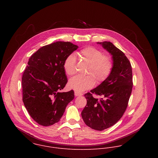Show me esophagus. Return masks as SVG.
<instances>
[{"instance_id":"1","label":"esophagus","mask_w":158,"mask_h":158,"mask_svg":"<svg viewBox=\"0 0 158 158\" xmlns=\"http://www.w3.org/2000/svg\"><path fill=\"white\" fill-rule=\"evenodd\" d=\"M83 94L81 93V92H77V91H75V96H81Z\"/></svg>"}]
</instances>
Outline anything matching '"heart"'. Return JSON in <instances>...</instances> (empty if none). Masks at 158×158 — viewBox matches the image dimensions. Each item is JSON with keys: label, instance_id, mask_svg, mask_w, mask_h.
<instances>
[{"label": "heart", "instance_id": "obj_1", "mask_svg": "<svg viewBox=\"0 0 158 158\" xmlns=\"http://www.w3.org/2000/svg\"><path fill=\"white\" fill-rule=\"evenodd\" d=\"M79 56L89 64L86 71L87 76H76L71 78L69 87L77 92H83L94 87L95 80L101 83L108 79L113 72L114 60L111 55L104 54L103 52L96 47L89 46L78 52ZM77 59L74 54L69 55L64 60L63 68L68 76L76 73Z\"/></svg>", "mask_w": 158, "mask_h": 158}]
</instances>
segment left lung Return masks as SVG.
I'll use <instances>...</instances> for the list:
<instances>
[{"label": "left lung", "mask_w": 158, "mask_h": 158, "mask_svg": "<svg viewBox=\"0 0 158 158\" xmlns=\"http://www.w3.org/2000/svg\"><path fill=\"white\" fill-rule=\"evenodd\" d=\"M97 43L111 54L114 66L106 80L85 94L87 104L81 116L89 127L102 131L115 124L125 112L133 83L131 65L124 53L111 42ZM93 94L102 98H95Z\"/></svg>", "instance_id": "obj_1"}]
</instances>
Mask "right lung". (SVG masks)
Returning a JSON list of instances; mask_svg holds the SVG:
<instances>
[{"mask_svg": "<svg viewBox=\"0 0 158 158\" xmlns=\"http://www.w3.org/2000/svg\"><path fill=\"white\" fill-rule=\"evenodd\" d=\"M70 42L57 41L41 47L28 60L22 77L23 100L31 118L43 126L60 121L74 92H60L68 80L64 60L78 48Z\"/></svg>", "mask_w": 158, "mask_h": 158, "instance_id": "1", "label": "right lung"}]
</instances>
